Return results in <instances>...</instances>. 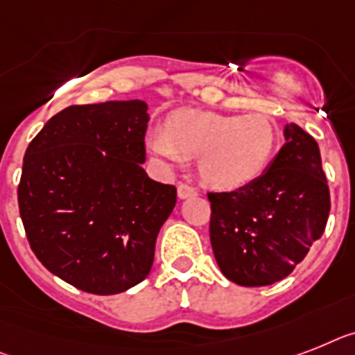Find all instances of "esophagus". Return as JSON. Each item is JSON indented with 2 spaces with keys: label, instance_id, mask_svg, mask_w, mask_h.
<instances>
[{
  "label": "esophagus",
  "instance_id": "obj_1",
  "mask_svg": "<svg viewBox=\"0 0 355 355\" xmlns=\"http://www.w3.org/2000/svg\"><path fill=\"white\" fill-rule=\"evenodd\" d=\"M198 194V190L192 189L190 184H184L181 183L180 187H178V196H180V199H187V198H192V196Z\"/></svg>",
  "mask_w": 355,
  "mask_h": 355
}]
</instances>
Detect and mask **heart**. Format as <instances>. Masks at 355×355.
<instances>
[{
  "mask_svg": "<svg viewBox=\"0 0 355 355\" xmlns=\"http://www.w3.org/2000/svg\"><path fill=\"white\" fill-rule=\"evenodd\" d=\"M277 145V128L265 114L178 110L165 132H152L146 146L166 166L199 157V175L218 190H239L261 178Z\"/></svg>",
  "mask_w": 355,
  "mask_h": 355,
  "instance_id": "heart-1",
  "label": "heart"
}]
</instances>
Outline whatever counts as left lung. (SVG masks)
Here are the masks:
<instances>
[{
    "label": "left lung",
    "instance_id": "left-lung-1",
    "mask_svg": "<svg viewBox=\"0 0 355 355\" xmlns=\"http://www.w3.org/2000/svg\"><path fill=\"white\" fill-rule=\"evenodd\" d=\"M261 178L210 192V243L225 277L241 286L285 279L323 236L330 192L318 141L295 123Z\"/></svg>",
    "mask_w": 355,
    "mask_h": 355
}]
</instances>
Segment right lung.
<instances>
[{
    "instance_id": "1",
    "label": "right lung",
    "mask_w": 355,
    "mask_h": 355,
    "mask_svg": "<svg viewBox=\"0 0 355 355\" xmlns=\"http://www.w3.org/2000/svg\"><path fill=\"white\" fill-rule=\"evenodd\" d=\"M148 105H74L46 121L23 157L19 216L32 252L60 279L98 295L141 283L175 187L143 171Z\"/></svg>"
}]
</instances>
